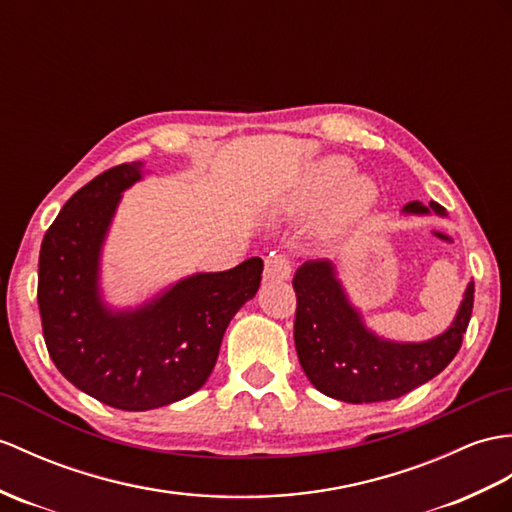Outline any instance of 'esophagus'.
Wrapping results in <instances>:
<instances>
[{"instance_id":"34e87169","label":"esophagus","mask_w":512,"mask_h":512,"mask_svg":"<svg viewBox=\"0 0 512 512\" xmlns=\"http://www.w3.org/2000/svg\"><path fill=\"white\" fill-rule=\"evenodd\" d=\"M292 275L290 259L279 253H270L266 257V268H264V279L266 281H288Z\"/></svg>"}]
</instances>
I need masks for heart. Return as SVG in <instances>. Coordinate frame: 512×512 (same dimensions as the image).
Masks as SVG:
<instances>
[{
  "instance_id": "obj_1",
  "label": "heart",
  "mask_w": 512,
  "mask_h": 512,
  "mask_svg": "<svg viewBox=\"0 0 512 512\" xmlns=\"http://www.w3.org/2000/svg\"><path fill=\"white\" fill-rule=\"evenodd\" d=\"M377 202V187L371 178L355 174L351 159L327 154L307 165L299 181L275 205V216L303 220L327 207L331 224H349L371 211Z\"/></svg>"
}]
</instances>
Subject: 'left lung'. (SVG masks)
Listing matches in <instances>:
<instances>
[{
  "label": "left lung",
  "mask_w": 512,
  "mask_h": 512,
  "mask_svg": "<svg viewBox=\"0 0 512 512\" xmlns=\"http://www.w3.org/2000/svg\"><path fill=\"white\" fill-rule=\"evenodd\" d=\"M403 216L447 218V211L430 202L412 200ZM294 344L307 379L323 395L347 403L397 399L430 382L454 360L473 310V281L454 320L427 340L406 342L377 334L366 325L362 310L349 299L334 259H312L296 270Z\"/></svg>",
  "instance_id": "left-lung-1"
}]
</instances>
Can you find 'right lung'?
I'll list each match as a JSON object with an SVG mask.
<instances>
[{"mask_svg":"<svg viewBox=\"0 0 512 512\" xmlns=\"http://www.w3.org/2000/svg\"><path fill=\"white\" fill-rule=\"evenodd\" d=\"M144 161L100 174L71 196L39 255V312L50 358L71 384L106 406L144 412L205 386L222 336L259 290L264 261L194 272L137 305H113L102 257L122 194Z\"/></svg>","mask_w":512,"mask_h":512,"instance_id":"right-lung-1","label":"right lung"}]
</instances>
